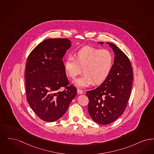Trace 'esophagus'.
I'll use <instances>...</instances> for the list:
<instances>
[{
    "label": "esophagus",
    "mask_w": 154,
    "mask_h": 154,
    "mask_svg": "<svg viewBox=\"0 0 154 154\" xmlns=\"http://www.w3.org/2000/svg\"><path fill=\"white\" fill-rule=\"evenodd\" d=\"M77 93L79 94H83V91L80 90L79 88H78L77 89Z\"/></svg>",
    "instance_id": "1"
}]
</instances>
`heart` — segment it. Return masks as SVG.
I'll return each mask as SVG.
<instances>
[{"label":"heart","mask_w":154,"mask_h":154,"mask_svg":"<svg viewBox=\"0 0 154 154\" xmlns=\"http://www.w3.org/2000/svg\"><path fill=\"white\" fill-rule=\"evenodd\" d=\"M113 54L107 49L84 47L75 54V58L68 57L64 63L65 73L75 79L83 69L84 74L74 82L75 85L85 87L100 85L107 79L114 65Z\"/></svg>","instance_id":"obj_1"}]
</instances>
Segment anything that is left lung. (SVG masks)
<instances>
[{"instance_id":"1","label":"left lung","mask_w":154,"mask_h":154,"mask_svg":"<svg viewBox=\"0 0 154 154\" xmlns=\"http://www.w3.org/2000/svg\"><path fill=\"white\" fill-rule=\"evenodd\" d=\"M98 43L102 45L103 42ZM106 44L115 54L112 71L99 87L86 93L89 115L95 122L102 125L113 122L124 112L134 78L132 67L127 55L114 44Z\"/></svg>"}]
</instances>
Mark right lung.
I'll use <instances>...</instances> for the list:
<instances>
[{"mask_svg":"<svg viewBox=\"0 0 154 154\" xmlns=\"http://www.w3.org/2000/svg\"><path fill=\"white\" fill-rule=\"evenodd\" d=\"M71 46L67 38L47 39L35 47L27 59V101L37 116L47 122L61 118L76 95V88L69 85L62 60Z\"/></svg>","mask_w":154,"mask_h":154,"instance_id":"right-lung-1","label":"right lung"}]
</instances>
